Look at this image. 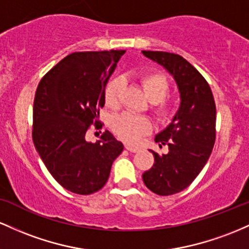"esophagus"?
I'll return each instance as SVG.
<instances>
[{
  "label": "esophagus",
  "mask_w": 249,
  "mask_h": 249,
  "mask_svg": "<svg viewBox=\"0 0 249 249\" xmlns=\"http://www.w3.org/2000/svg\"><path fill=\"white\" fill-rule=\"evenodd\" d=\"M125 149L127 150H129L130 153H136V152H139L140 150V148H138V147H132V146H125Z\"/></svg>",
  "instance_id": "esophagus-1"
}]
</instances>
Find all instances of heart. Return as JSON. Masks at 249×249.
Masks as SVG:
<instances>
[{"label": "heart", "instance_id": "1", "mask_svg": "<svg viewBox=\"0 0 249 249\" xmlns=\"http://www.w3.org/2000/svg\"><path fill=\"white\" fill-rule=\"evenodd\" d=\"M142 89L150 102H153V111L160 121H167L174 114L175 107L172 102L164 100L169 91V83L164 75L160 72H143L139 76ZM124 86L121 77H114L107 83L105 88V101L109 107H115L119 103L120 91ZM152 121L146 116L134 115L124 113L116 116L111 122V129L130 144H135L152 130Z\"/></svg>", "mask_w": 249, "mask_h": 249}]
</instances>
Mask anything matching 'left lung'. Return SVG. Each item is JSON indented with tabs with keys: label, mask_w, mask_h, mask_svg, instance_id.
<instances>
[{
	"label": "left lung",
	"mask_w": 249,
	"mask_h": 249,
	"mask_svg": "<svg viewBox=\"0 0 249 249\" xmlns=\"http://www.w3.org/2000/svg\"><path fill=\"white\" fill-rule=\"evenodd\" d=\"M142 54L172 75L180 93V107L172 122L155 136L160 148L168 146V153L152 150L154 164L142 174L148 189L166 196L187 188L207 163L215 142L216 108L207 81L182 56L148 50Z\"/></svg>",
	"instance_id": "8db88e82"
}]
</instances>
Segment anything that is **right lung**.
I'll return each mask as SVG.
<instances>
[{
	"instance_id": "add662e5",
	"label": "right lung",
	"mask_w": 249,
	"mask_h": 249,
	"mask_svg": "<svg viewBox=\"0 0 249 249\" xmlns=\"http://www.w3.org/2000/svg\"><path fill=\"white\" fill-rule=\"evenodd\" d=\"M124 53H72L50 69L36 89L35 148L53 178L75 194L100 191L124 150L108 130L95 143L86 140V133L105 106V88Z\"/></svg>"
}]
</instances>
